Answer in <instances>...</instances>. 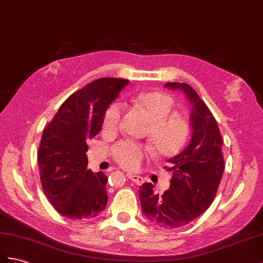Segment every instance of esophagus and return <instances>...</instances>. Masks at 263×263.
Returning a JSON list of instances; mask_svg holds the SVG:
<instances>
[{
	"mask_svg": "<svg viewBox=\"0 0 263 263\" xmlns=\"http://www.w3.org/2000/svg\"><path fill=\"white\" fill-rule=\"evenodd\" d=\"M127 176H128V178H129V180H132L136 185H142L144 183V178L142 176L134 175V174H127Z\"/></svg>",
	"mask_w": 263,
	"mask_h": 263,
	"instance_id": "34e87169",
	"label": "esophagus"
}]
</instances>
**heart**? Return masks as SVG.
<instances>
[{
  "label": "heart",
  "instance_id": "b5f03b06",
  "mask_svg": "<svg viewBox=\"0 0 263 263\" xmlns=\"http://www.w3.org/2000/svg\"><path fill=\"white\" fill-rule=\"evenodd\" d=\"M136 104L148 115L152 124L148 139L156 155L171 158L180 154L191 136V125L186 118L174 114V99L170 95L159 91L143 92L135 98ZM124 108L114 102L107 108L102 117V129L116 133L123 121ZM115 162L126 170H136L146 156L142 145L123 140L111 148Z\"/></svg>",
  "mask_w": 263,
  "mask_h": 263
}]
</instances>
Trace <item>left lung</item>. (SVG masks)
I'll return each mask as SVG.
<instances>
[{
	"mask_svg": "<svg viewBox=\"0 0 263 263\" xmlns=\"http://www.w3.org/2000/svg\"><path fill=\"white\" fill-rule=\"evenodd\" d=\"M181 89L192 104L193 136L180 155L168 159L171 185L162 195L154 192L152 183L139 187L140 205L147 219L159 227L175 229L196 219L214 201L224 171L222 136L214 116L197 92L187 83L168 82Z\"/></svg>",
	"mask_w": 263,
	"mask_h": 263,
	"instance_id": "left-lung-1",
	"label": "left lung"
}]
</instances>
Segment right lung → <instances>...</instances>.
<instances>
[{"mask_svg": "<svg viewBox=\"0 0 263 263\" xmlns=\"http://www.w3.org/2000/svg\"><path fill=\"white\" fill-rule=\"evenodd\" d=\"M129 80L100 78L65 100L46 126L37 151L44 195L62 216L88 220L107 205L102 172L87 170L86 140L100 132L105 110Z\"/></svg>", "mask_w": 263, "mask_h": 263, "instance_id": "1", "label": "right lung"}]
</instances>
